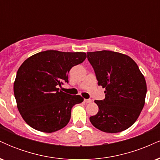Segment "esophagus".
Returning <instances> with one entry per match:
<instances>
[{"mask_svg":"<svg viewBox=\"0 0 160 160\" xmlns=\"http://www.w3.org/2000/svg\"><path fill=\"white\" fill-rule=\"evenodd\" d=\"M84 102H85L86 103H91L92 100L91 99H84Z\"/></svg>","mask_w":160,"mask_h":160,"instance_id":"obj_1","label":"esophagus"}]
</instances>
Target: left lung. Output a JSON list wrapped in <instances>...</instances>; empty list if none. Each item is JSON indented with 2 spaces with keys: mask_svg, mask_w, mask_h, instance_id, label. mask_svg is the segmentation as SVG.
<instances>
[{
  "mask_svg": "<svg viewBox=\"0 0 160 160\" xmlns=\"http://www.w3.org/2000/svg\"><path fill=\"white\" fill-rule=\"evenodd\" d=\"M98 86L105 88V98L95 100L98 112L89 117L101 131L117 133L127 129L138 118L145 104L147 84L132 58L109 50L87 52Z\"/></svg>",
  "mask_w": 160,
  "mask_h": 160,
  "instance_id": "8db88e82",
  "label": "left lung"
}]
</instances>
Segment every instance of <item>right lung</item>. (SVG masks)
<instances>
[{
    "mask_svg": "<svg viewBox=\"0 0 160 160\" xmlns=\"http://www.w3.org/2000/svg\"><path fill=\"white\" fill-rule=\"evenodd\" d=\"M86 58L85 52L47 50L33 55L22 64L13 91L18 110L28 125L47 133L67 126L71 108L83 98L67 94L58 87L68 82L70 70Z\"/></svg>",
    "mask_w": 160,
    "mask_h": 160,
    "instance_id": "1",
    "label": "right lung"
}]
</instances>
